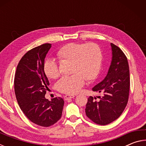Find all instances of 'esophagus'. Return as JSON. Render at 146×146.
Returning <instances> with one entry per match:
<instances>
[{"mask_svg": "<svg viewBox=\"0 0 146 146\" xmlns=\"http://www.w3.org/2000/svg\"><path fill=\"white\" fill-rule=\"evenodd\" d=\"M74 97H75V96H74L73 95H66L65 96H64V98L65 100H68L69 99H70V98H74Z\"/></svg>", "mask_w": 146, "mask_h": 146, "instance_id": "obj_1", "label": "esophagus"}]
</instances>
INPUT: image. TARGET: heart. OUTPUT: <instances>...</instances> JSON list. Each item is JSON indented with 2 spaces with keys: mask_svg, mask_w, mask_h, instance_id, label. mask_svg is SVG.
I'll return each instance as SVG.
<instances>
[{
  "mask_svg": "<svg viewBox=\"0 0 146 146\" xmlns=\"http://www.w3.org/2000/svg\"><path fill=\"white\" fill-rule=\"evenodd\" d=\"M56 56L61 62H70V73H72L62 76L56 84V88L61 93L78 92L84 85L86 79L93 80L99 73L102 52L97 44L69 43L58 49ZM44 71L48 78H57L60 75L57 61L53 58L46 60Z\"/></svg>",
  "mask_w": 146,
  "mask_h": 146,
  "instance_id": "b5f03b06",
  "label": "heart"
}]
</instances>
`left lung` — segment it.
<instances>
[{
	"label": "left lung",
	"instance_id": "left-lung-1",
	"mask_svg": "<svg viewBox=\"0 0 146 146\" xmlns=\"http://www.w3.org/2000/svg\"><path fill=\"white\" fill-rule=\"evenodd\" d=\"M111 63L105 78L92 88L100 96L88 98L85 109L87 117L99 125L117 120L127 106L130 88L129 68L126 56L111 43Z\"/></svg>",
	"mask_w": 146,
	"mask_h": 146
}]
</instances>
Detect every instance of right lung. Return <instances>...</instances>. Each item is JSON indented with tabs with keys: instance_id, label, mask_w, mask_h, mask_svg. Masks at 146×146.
Here are the masks:
<instances>
[{
	"instance_id": "add662e5",
	"label": "right lung",
	"mask_w": 146,
	"mask_h": 146,
	"mask_svg": "<svg viewBox=\"0 0 146 146\" xmlns=\"http://www.w3.org/2000/svg\"><path fill=\"white\" fill-rule=\"evenodd\" d=\"M51 44H44L28 51L19 61L14 78L17 100L24 114L36 125L49 127L61 118L64 101L45 98L49 82L44 71V59Z\"/></svg>"
}]
</instances>
